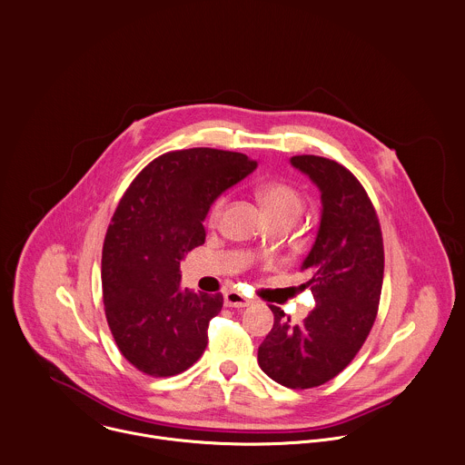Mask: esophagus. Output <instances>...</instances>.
Instances as JSON below:
<instances>
[{"mask_svg":"<svg viewBox=\"0 0 465 465\" xmlns=\"http://www.w3.org/2000/svg\"><path fill=\"white\" fill-rule=\"evenodd\" d=\"M224 304L230 308H244L250 304V299L235 290H230L224 293Z\"/></svg>","mask_w":465,"mask_h":465,"instance_id":"34e87169","label":"esophagus"}]
</instances>
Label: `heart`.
Instances as JSON below:
<instances>
[{
  "label": "heart",
  "instance_id": "b5f03b06",
  "mask_svg": "<svg viewBox=\"0 0 465 465\" xmlns=\"http://www.w3.org/2000/svg\"><path fill=\"white\" fill-rule=\"evenodd\" d=\"M257 197L272 221L286 219V221L293 223L302 212L301 193L284 183L262 184L257 190ZM223 206H224V199H217L213 203V206L210 208V213H208L210 223H217V219L221 217Z\"/></svg>",
  "mask_w": 465,
  "mask_h": 465
}]
</instances>
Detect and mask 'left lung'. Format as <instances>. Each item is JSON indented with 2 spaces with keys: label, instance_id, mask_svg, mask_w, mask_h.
Segmentation results:
<instances>
[{
  "label": "left lung",
  "instance_id": "obj_1",
  "mask_svg": "<svg viewBox=\"0 0 465 465\" xmlns=\"http://www.w3.org/2000/svg\"><path fill=\"white\" fill-rule=\"evenodd\" d=\"M290 164L322 192L316 242L301 264L316 304L301 323L270 306L273 327L259 347L264 374L288 389H312L338 376L365 343L383 284V239L360 181L336 161L297 154Z\"/></svg>",
  "mask_w": 465,
  "mask_h": 465
}]
</instances>
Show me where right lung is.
Segmentation results:
<instances>
[{
  "instance_id": "right-lung-1",
  "label": "right lung",
  "mask_w": 465,
  "mask_h": 465,
  "mask_svg": "<svg viewBox=\"0 0 465 465\" xmlns=\"http://www.w3.org/2000/svg\"><path fill=\"white\" fill-rule=\"evenodd\" d=\"M255 168L242 153L170 151L120 199L102 250V293L111 334L140 372L175 376L203 356L223 295L181 288V261L204 244L213 201Z\"/></svg>"
}]
</instances>
